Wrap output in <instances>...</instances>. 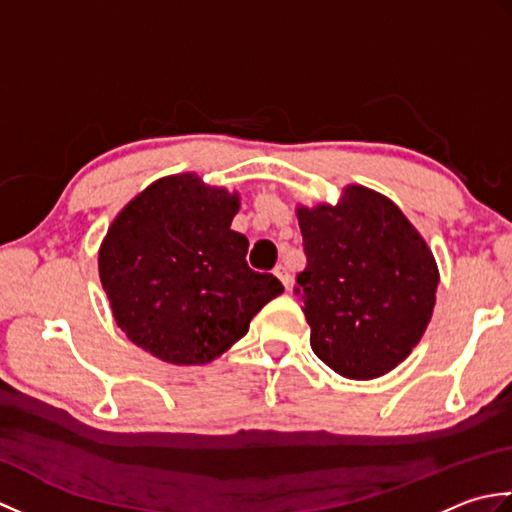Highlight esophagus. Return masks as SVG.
Here are the masks:
<instances>
[{
  "instance_id": "34e87169",
  "label": "esophagus",
  "mask_w": 512,
  "mask_h": 512,
  "mask_svg": "<svg viewBox=\"0 0 512 512\" xmlns=\"http://www.w3.org/2000/svg\"><path fill=\"white\" fill-rule=\"evenodd\" d=\"M275 275L281 279V284H284L286 288H290V286H292V277H290L288 268H286L284 264H279V266L275 268Z\"/></svg>"
}]
</instances>
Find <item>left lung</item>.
<instances>
[{
  "label": "left lung",
  "mask_w": 512,
  "mask_h": 512,
  "mask_svg": "<svg viewBox=\"0 0 512 512\" xmlns=\"http://www.w3.org/2000/svg\"><path fill=\"white\" fill-rule=\"evenodd\" d=\"M297 215L308 262L295 295L312 352L345 378L391 372L418 345L436 306L431 250L394 202L365 187Z\"/></svg>",
  "instance_id": "1"
}]
</instances>
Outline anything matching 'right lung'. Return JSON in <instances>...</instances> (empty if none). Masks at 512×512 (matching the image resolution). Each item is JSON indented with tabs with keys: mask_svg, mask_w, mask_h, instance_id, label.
<instances>
[{
	"mask_svg": "<svg viewBox=\"0 0 512 512\" xmlns=\"http://www.w3.org/2000/svg\"><path fill=\"white\" fill-rule=\"evenodd\" d=\"M237 195L193 173L158 180L107 231L99 275L129 341L173 365H202L248 332L284 292L248 268V239L231 231Z\"/></svg>",
	"mask_w": 512,
	"mask_h": 512,
	"instance_id": "right-lung-1",
	"label": "right lung"
}]
</instances>
